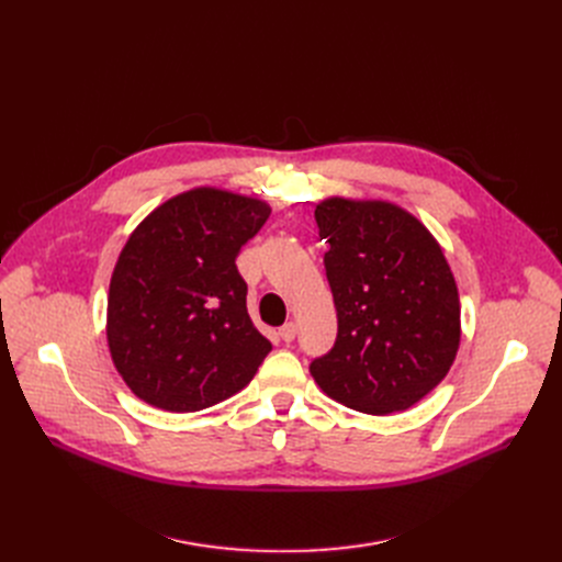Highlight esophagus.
I'll return each mask as SVG.
<instances>
[{"label": "esophagus", "mask_w": 562, "mask_h": 562, "mask_svg": "<svg viewBox=\"0 0 562 562\" xmlns=\"http://www.w3.org/2000/svg\"><path fill=\"white\" fill-rule=\"evenodd\" d=\"M280 339L284 341V344H289V341H293V337H296V323H284V326L280 328Z\"/></svg>", "instance_id": "esophagus-1"}]
</instances>
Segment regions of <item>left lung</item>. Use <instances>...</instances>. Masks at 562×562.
<instances>
[{
    "instance_id": "left-lung-1",
    "label": "left lung",
    "mask_w": 562,
    "mask_h": 562,
    "mask_svg": "<svg viewBox=\"0 0 562 562\" xmlns=\"http://www.w3.org/2000/svg\"><path fill=\"white\" fill-rule=\"evenodd\" d=\"M337 307L316 385L364 415H392L430 394L460 348V299L430 229L390 200L333 195L314 210Z\"/></svg>"
}]
</instances>
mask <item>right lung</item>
<instances>
[{
	"instance_id": "1",
	"label": "right lung",
	"mask_w": 562,
	"mask_h": 562,
	"mask_svg": "<svg viewBox=\"0 0 562 562\" xmlns=\"http://www.w3.org/2000/svg\"><path fill=\"white\" fill-rule=\"evenodd\" d=\"M269 214L259 198L195 187L130 234L109 284L106 344L140 401L198 412L252 380L271 341L248 314L234 259Z\"/></svg>"
}]
</instances>
